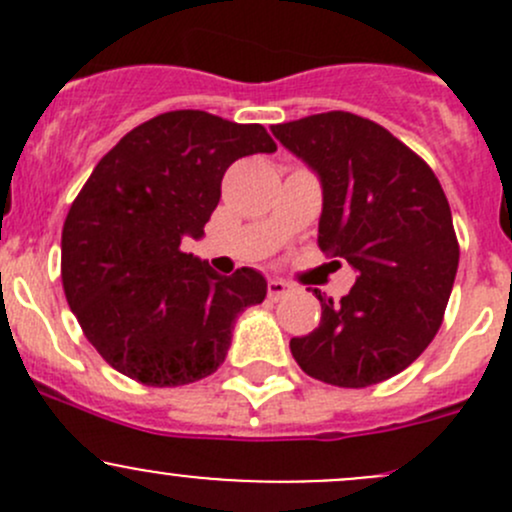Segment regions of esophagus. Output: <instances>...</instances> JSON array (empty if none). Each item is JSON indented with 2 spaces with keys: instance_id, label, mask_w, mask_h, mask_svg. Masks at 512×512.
Wrapping results in <instances>:
<instances>
[{
  "instance_id": "esophagus-1",
  "label": "esophagus",
  "mask_w": 512,
  "mask_h": 512,
  "mask_svg": "<svg viewBox=\"0 0 512 512\" xmlns=\"http://www.w3.org/2000/svg\"><path fill=\"white\" fill-rule=\"evenodd\" d=\"M289 292H292V287H289L287 282H282V280H270V282H267V297H270L272 302H277V299L287 297Z\"/></svg>"
}]
</instances>
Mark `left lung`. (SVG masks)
<instances>
[{
  "mask_svg": "<svg viewBox=\"0 0 512 512\" xmlns=\"http://www.w3.org/2000/svg\"><path fill=\"white\" fill-rule=\"evenodd\" d=\"M322 185L317 245L347 260L354 287L289 342L304 374L364 389L414 364L436 337L458 270L451 208L433 170L384 126L347 111L272 126ZM337 262V260H334Z\"/></svg>",
  "mask_w": 512,
  "mask_h": 512,
  "instance_id": "8db88e82",
  "label": "left lung"
}]
</instances>
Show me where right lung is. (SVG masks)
Listing matches in <instances>:
<instances>
[{"instance_id":"obj_1","label":"right lung","mask_w":512,"mask_h":512,"mask_svg":"<svg viewBox=\"0 0 512 512\" xmlns=\"http://www.w3.org/2000/svg\"><path fill=\"white\" fill-rule=\"evenodd\" d=\"M260 123L170 111L106 153L61 232L66 302L116 371L146 386H183L223 364L240 312L267 294L262 272L223 277L180 250L200 240L225 170L275 153Z\"/></svg>"}]
</instances>
